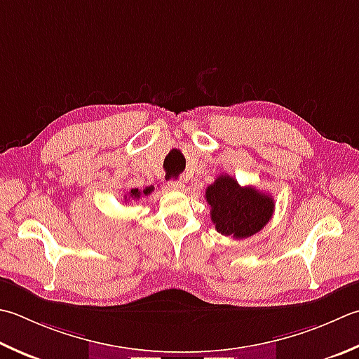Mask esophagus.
I'll return each instance as SVG.
<instances>
[{
  "mask_svg": "<svg viewBox=\"0 0 359 359\" xmlns=\"http://www.w3.org/2000/svg\"><path fill=\"white\" fill-rule=\"evenodd\" d=\"M168 185H170V188L174 189V191H182V189H184V187H185L184 184H182V182H177V180H171Z\"/></svg>",
  "mask_w": 359,
  "mask_h": 359,
  "instance_id": "esophagus-1",
  "label": "esophagus"
}]
</instances>
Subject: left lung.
<instances>
[{"label": "left lung", "instance_id": "8db88e82", "mask_svg": "<svg viewBox=\"0 0 359 359\" xmlns=\"http://www.w3.org/2000/svg\"><path fill=\"white\" fill-rule=\"evenodd\" d=\"M205 199L210 216L221 235L236 240L249 238L269 222L273 213V199L254 187H241L229 174H222L207 188Z\"/></svg>", "mask_w": 359, "mask_h": 359}]
</instances>
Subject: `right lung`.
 Wrapping results in <instances>:
<instances>
[{
    "label": "right lung",
    "mask_w": 359,
    "mask_h": 359,
    "mask_svg": "<svg viewBox=\"0 0 359 359\" xmlns=\"http://www.w3.org/2000/svg\"><path fill=\"white\" fill-rule=\"evenodd\" d=\"M152 189H154L152 187H147V188L143 189V191H140L138 188H133V189H130V191H129V198H132V199H140V198H143V196L151 194ZM126 198H128V196H126Z\"/></svg>",
    "instance_id": "add662e5"
}]
</instances>
